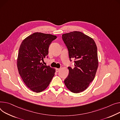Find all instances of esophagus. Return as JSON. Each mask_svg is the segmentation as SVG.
<instances>
[{"label":"esophagus","instance_id":"1","mask_svg":"<svg viewBox=\"0 0 120 120\" xmlns=\"http://www.w3.org/2000/svg\"><path fill=\"white\" fill-rule=\"evenodd\" d=\"M60 70V68H56V72H58Z\"/></svg>","mask_w":120,"mask_h":120}]
</instances>
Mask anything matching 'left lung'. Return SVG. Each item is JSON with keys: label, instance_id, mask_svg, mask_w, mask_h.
Returning <instances> with one entry per match:
<instances>
[{"label": "left lung", "instance_id": "1", "mask_svg": "<svg viewBox=\"0 0 120 120\" xmlns=\"http://www.w3.org/2000/svg\"><path fill=\"white\" fill-rule=\"evenodd\" d=\"M70 62L74 67H68L69 74L64 83L74 93L84 91L94 78L98 65L97 47L93 39L82 32L73 31L62 35Z\"/></svg>", "mask_w": 120, "mask_h": 120}]
</instances>
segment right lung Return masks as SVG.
Instances as JSON below:
<instances>
[{
	"label": "right lung",
	"mask_w": 120,
	"mask_h": 120,
	"mask_svg": "<svg viewBox=\"0 0 120 120\" xmlns=\"http://www.w3.org/2000/svg\"><path fill=\"white\" fill-rule=\"evenodd\" d=\"M56 38L51 34L34 33L20 46L17 63L19 73L27 87L34 92L44 90L54 75L55 69L43 65L41 62L48 54L49 45Z\"/></svg>",
	"instance_id": "obj_1"
}]
</instances>
